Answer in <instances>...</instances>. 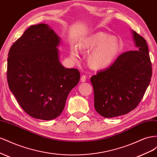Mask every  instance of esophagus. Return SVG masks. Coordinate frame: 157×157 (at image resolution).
Wrapping results in <instances>:
<instances>
[{"label":"esophagus","mask_w":157,"mask_h":157,"mask_svg":"<svg viewBox=\"0 0 157 157\" xmlns=\"http://www.w3.org/2000/svg\"><path fill=\"white\" fill-rule=\"evenodd\" d=\"M87 79V75H83L81 78V81L82 82H85Z\"/></svg>","instance_id":"esophagus-1"}]
</instances>
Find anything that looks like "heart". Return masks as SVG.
Here are the masks:
<instances>
[{"mask_svg": "<svg viewBox=\"0 0 157 157\" xmlns=\"http://www.w3.org/2000/svg\"><path fill=\"white\" fill-rule=\"evenodd\" d=\"M78 48L80 51H91L88 56L89 65L92 68L101 69L114 61L121 50V44L116 37L99 32L80 41ZM70 55L74 60H78L79 52L77 48L71 47Z\"/></svg>", "mask_w": 157, "mask_h": 157, "instance_id": "obj_1", "label": "heart"}]
</instances>
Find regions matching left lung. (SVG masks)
Instances as JSON below:
<instances>
[{"instance_id":"8db88e82","label":"left lung","mask_w":157,"mask_h":157,"mask_svg":"<svg viewBox=\"0 0 157 157\" xmlns=\"http://www.w3.org/2000/svg\"><path fill=\"white\" fill-rule=\"evenodd\" d=\"M137 51L125 52L108 68L91 78L94 106L105 118L128 114L140 104L152 76L146 40L132 31Z\"/></svg>"}]
</instances>
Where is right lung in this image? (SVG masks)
<instances>
[{
    "mask_svg": "<svg viewBox=\"0 0 157 157\" xmlns=\"http://www.w3.org/2000/svg\"><path fill=\"white\" fill-rule=\"evenodd\" d=\"M60 38L47 24L31 25L8 52L7 81L20 106L34 118L50 120L63 111L80 78L59 61Z\"/></svg>",
    "mask_w": 157,
    "mask_h": 157,
    "instance_id": "1",
    "label": "right lung"
}]
</instances>
